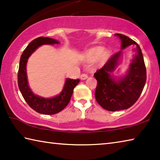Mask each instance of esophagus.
Returning a JSON list of instances; mask_svg holds the SVG:
<instances>
[{
	"instance_id": "1",
	"label": "esophagus",
	"mask_w": 160,
	"mask_h": 160,
	"mask_svg": "<svg viewBox=\"0 0 160 160\" xmlns=\"http://www.w3.org/2000/svg\"><path fill=\"white\" fill-rule=\"evenodd\" d=\"M88 78V75L87 74V73H82V75H81V76H80L81 80H85Z\"/></svg>"
}]
</instances>
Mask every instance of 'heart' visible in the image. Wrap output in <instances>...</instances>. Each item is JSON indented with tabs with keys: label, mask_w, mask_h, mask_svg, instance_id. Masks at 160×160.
I'll list each match as a JSON object with an SVG mask.
<instances>
[{
	"label": "heart",
	"mask_w": 160,
	"mask_h": 160,
	"mask_svg": "<svg viewBox=\"0 0 160 160\" xmlns=\"http://www.w3.org/2000/svg\"><path fill=\"white\" fill-rule=\"evenodd\" d=\"M104 51H103V48H94V49L90 51V56L92 57H93L94 58H99V57H101V56L103 55L104 56H107V53H103Z\"/></svg>",
	"instance_id": "obj_1"
}]
</instances>
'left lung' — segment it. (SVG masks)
<instances>
[{"label":"left lung","mask_w":160,"mask_h":160,"mask_svg":"<svg viewBox=\"0 0 160 160\" xmlns=\"http://www.w3.org/2000/svg\"><path fill=\"white\" fill-rule=\"evenodd\" d=\"M121 40V48L131 44L137 46V55L130 65L128 74L117 82L111 73L115 70L121 51L112 55L102 68L94 74L97 81L95 98L103 109L115 112L132 107L141 94L145 85L147 72L139 45L126 35L116 34Z\"/></svg>","instance_id":"left-lung-1"}]
</instances>
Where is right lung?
Segmentation results:
<instances>
[{"label":"right lung","instance_id":"add662e5","mask_svg":"<svg viewBox=\"0 0 160 160\" xmlns=\"http://www.w3.org/2000/svg\"><path fill=\"white\" fill-rule=\"evenodd\" d=\"M58 43L57 40L48 37H38L29 43L20 57L18 73L19 89L29 106L35 112L42 114L52 115L61 112L68 104L75 87L80 82L79 79H67L61 93L51 99H45L34 95L29 89L26 72V65L28 58L38 47L42 44H53Z\"/></svg>","mask_w":160,"mask_h":160}]
</instances>
